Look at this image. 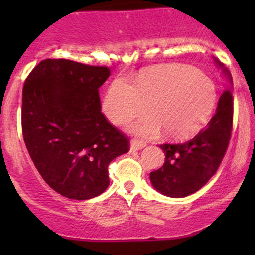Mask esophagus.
<instances>
[{"label":"esophagus","mask_w":255,"mask_h":255,"mask_svg":"<svg viewBox=\"0 0 255 255\" xmlns=\"http://www.w3.org/2000/svg\"><path fill=\"white\" fill-rule=\"evenodd\" d=\"M146 147V142L140 141V140H131L130 142V151H139Z\"/></svg>","instance_id":"esophagus-1"}]
</instances>
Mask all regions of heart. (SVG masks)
Returning a JSON list of instances; mask_svg holds the SVG:
<instances>
[{
    "label": "heart",
    "instance_id": "b5f03b06",
    "mask_svg": "<svg viewBox=\"0 0 255 255\" xmlns=\"http://www.w3.org/2000/svg\"><path fill=\"white\" fill-rule=\"evenodd\" d=\"M217 102L215 84L197 69L182 64L152 68L136 78L135 85L116 78L103 99L105 115L114 124H125L148 109L153 114L130 126L133 133L154 136L166 129L174 139L198 133L211 118Z\"/></svg>",
    "mask_w": 255,
    "mask_h": 255
}]
</instances>
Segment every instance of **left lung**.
<instances>
[{
  "label": "left lung",
  "mask_w": 255,
  "mask_h": 255,
  "mask_svg": "<svg viewBox=\"0 0 255 255\" xmlns=\"http://www.w3.org/2000/svg\"><path fill=\"white\" fill-rule=\"evenodd\" d=\"M215 63L223 72L228 89L219 97L215 115L203 130L183 144H163L165 153L162 168L150 174L153 188L163 195L184 198L207 183L222 163L233 128V79L221 61Z\"/></svg>",
  "instance_id": "1"
}]
</instances>
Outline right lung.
Here are the masks:
<instances>
[{"instance_id":"obj_1","label":"right lung","mask_w":255,"mask_h":255,"mask_svg":"<svg viewBox=\"0 0 255 255\" xmlns=\"http://www.w3.org/2000/svg\"><path fill=\"white\" fill-rule=\"evenodd\" d=\"M108 67L46 58L22 90V135L40 176L75 200L102 194L111 160L129 151V140L101 111L98 89Z\"/></svg>"}]
</instances>
